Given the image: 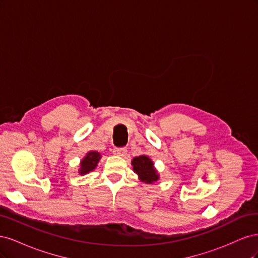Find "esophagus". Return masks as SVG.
Masks as SVG:
<instances>
[{"label": "esophagus", "mask_w": 258, "mask_h": 258, "mask_svg": "<svg viewBox=\"0 0 258 258\" xmlns=\"http://www.w3.org/2000/svg\"><path fill=\"white\" fill-rule=\"evenodd\" d=\"M128 153L127 148L126 147H119V148H114L113 154L116 156H120V157H123V156H126Z\"/></svg>", "instance_id": "1"}]
</instances>
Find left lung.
Returning <instances> with one entry per match:
<instances>
[{
  "label": "left lung",
  "instance_id": "obj_1",
  "mask_svg": "<svg viewBox=\"0 0 258 258\" xmlns=\"http://www.w3.org/2000/svg\"><path fill=\"white\" fill-rule=\"evenodd\" d=\"M131 165L134 166V171L142 182L153 184L159 179V174L154 167V162L147 156L141 155L135 157L131 161Z\"/></svg>",
  "mask_w": 258,
  "mask_h": 258
}]
</instances>
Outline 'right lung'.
<instances>
[{"label":"right lung","mask_w":258,"mask_h":258,"mask_svg":"<svg viewBox=\"0 0 258 258\" xmlns=\"http://www.w3.org/2000/svg\"><path fill=\"white\" fill-rule=\"evenodd\" d=\"M100 158H101V155L98 152L87 153V155H86L81 161V167L79 170L80 174L82 175L87 174L90 172V171L95 170Z\"/></svg>","instance_id":"1"}]
</instances>
